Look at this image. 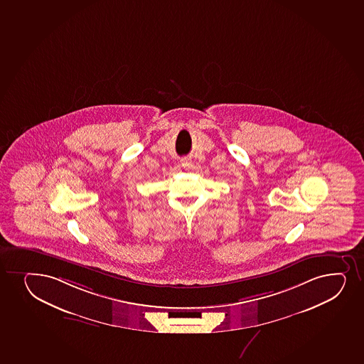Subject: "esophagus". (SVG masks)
<instances>
[{
	"label": "esophagus",
	"instance_id": "1",
	"mask_svg": "<svg viewBox=\"0 0 364 364\" xmlns=\"http://www.w3.org/2000/svg\"><path fill=\"white\" fill-rule=\"evenodd\" d=\"M181 166L184 168H190L191 167V161H188V159H181Z\"/></svg>",
	"mask_w": 364,
	"mask_h": 364
}]
</instances>
